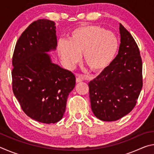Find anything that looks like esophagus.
<instances>
[{
	"label": "esophagus",
	"instance_id": "esophagus-1",
	"mask_svg": "<svg viewBox=\"0 0 154 154\" xmlns=\"http://www.w3.org/2000/svg\"><path fill=\"white\" fill-rule=\"evenodd\" d=\"M82 81H83V79L82 78H81L80 77H76V82L77 83H80V82H82Z\"/></svg>",
	"mask_w": 154,
	"mask_h": 154
}]
</instances>
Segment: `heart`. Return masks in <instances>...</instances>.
I'll use <instances>...</instances> for the list:
<instances>
[{"label":"heart","mask_w":154,"mask_h":154,"mask_svg":"<svg viewBox=\"0 0 154 154\" xmlns=\"http://www.w3.org/2000/svg\"><path fill=\"white\" fill-rule=\"evenodd\" d=\"M119 41L111 31L98 25H82L69 33L68 40L60 39L57 51L69 69L74 68L81 58L93 71L99 72L110 64L118 53Z\"/></svg>","instance_id":"heart-1"}]
</instances>
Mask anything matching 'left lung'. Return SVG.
I'll list each match as a JSON object with an SVG mask.
<instances>
[{"label": "left lung", "mask_w": 154, "mask_h": 154, "mask_svg": "<svg viewBox=\"0 0 154 154\" xmlns=\"http://www.w3.org/2000/svg\"><path fill=\"white\" fill-rule=\"evenodd\" d=\"M119 32L118 54L88 84L91 109L96 118L105 122L118 120L129 113L136 105L143 87L139 49L122 24Z\"/></svg>", "instance_id": "1"}]
</instances>
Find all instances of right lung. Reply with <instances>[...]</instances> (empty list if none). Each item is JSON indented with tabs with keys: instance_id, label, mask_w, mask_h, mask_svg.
Returning <instances> with one entry per match:
<instances>
[{
	"instance_id": "add662e5",
	"label": "right lung",
	"mask_w": 154,
	"mask_h": 154,
	"mask_svg": "<svg viewBox=\"0 0 154 154\" xmlns=\"http://www.w3.org/2000/svg\"><path fill=\"white\" fill-rule=\"evenodd\" d=\"M56 32L53 21L32 22L17 40L12 59L15 98L28 117L44 124L62 118L68 96L75 85L73 73L53 63L47 54L56 49Z\"/></svg>"
}]
</instances>
